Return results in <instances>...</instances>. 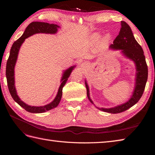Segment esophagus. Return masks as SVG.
<instances>
[{
  "mask_svg": "<svg viewBox=\"0 0 155 155\" xmlns=\"http://www.w3.org/2000/svg\"><path fill=\"white\" fill-rule=\"evenodd\" d=\"M87 67V64L86 63H83L81 64V67L83 68H85Z\"/></svg>",
  "mask_w": 155,
  "mask_h": 155,
  "instance_id": "1",
  "label": "esophagus"
}]
</instances>
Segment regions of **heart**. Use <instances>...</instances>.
Wrapping results in <instances>:
<instances>
[{
  "instance_id": "obj_1",
  "label": "heart",
  "mask_w": 155,
  "mask_h": 155,
  "mask_svg": "<svg viewBox=\"0 0 155 155\" xmlns=\"http://www.w3.org/2000/svg\"><path fill=\"white\" fill-rule=\"evenodd\" d=\"M100 38H101L100 34H99V33H95V34H94L91 37V43L93 45H96L98 43L99 40L100 39ZM110 39H111L110 34H106L100 41L99 45H98V48L100 49L105 48L110 43Z\"/></svg>"
}]
</instances>
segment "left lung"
Returning a JSON list of instances; mask_svg holds the SVG:
<instances>
[{"instance_id":"8db88e82","label":"left lung","mask_w":155,"mask_h":155,"mask_svg":"<svg viewBox=\"0 0 155 155\" xmlns=\"http://www.w3.org/2000/svg\"><path fill=\"white\" fill-rule=\"evenodd\" d=\"M120 25L121 28L119 35L116 37L113 44L110 45L109 49L120 50V53L125 58L133 61L135 64L137 72L133 94L129 100L122 104L110 108H99L95 105L98 109L111 114L120 113L137 104L143 94L148 77V69L142 48L136 41L130 26L124 21H121ZM85 83L88 100L94 104L91 99L89 87L86 79Z\"/></svg>"}]
</instances>
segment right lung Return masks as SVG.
Instances as JSON below:
<instances>
[{
	"label": "right lung",
	"instance_id": "1",
	"mask_svg": "<svg viewBox=\"0 0 155 155\" xmlns=\"http://www.w3.org/2000/svg\"><path fill=\"white\" fill-rule=\"evenodd\" d=\"M60 26L55 24H49L47 22H32L26 27L24 34L13 43L11 50L10 56L6 63V75L7 78V83L9 91L13 99L15 102L25 109L26 111L31 113H42L54 108L57 107L59 105L62 97L63 88L67 83L68 78L71 74V72L76 66H72L64 70L61 79V85L59 87L57 95L55 97L54 100L50 102V104L43 106H31L29 105L24 101H22L21 98L18 97L17 93V91L15 85V67L18 58V51L21 48V46L24 43L25 39L33 35L36 34H55L58 31V28Z\"/></svg>",
	"mask_w": 155,
	"mask_h": 155
}]
</instances>
